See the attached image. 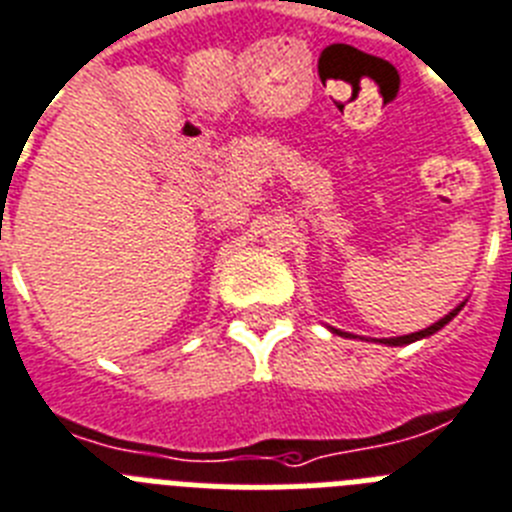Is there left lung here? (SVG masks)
Wrapping results in <instances>:
<instances>
[{
	"mask_svg": "<svg viewBox=\"0 0 512 512\" xmlns=\"http://www.w3.org/2000/svg\"><path fill=\"white\" fill-rule=\"evenodd\" d=\"M464 304H466V301H461V304L456 306V309H451V311H448L446 317H443V319H438V322H435V324H430V327H425V330H420V332H412V335H402V337H384V340H376V342H381V345H389V348H394V345H410V342L425 340V337H430V335H435V332H438V330H443V327H446V324L451 322V319L456 317V314H459L461 309H464ZM330 332H335V335H340V337H355V335H350V332L335 330V327H330Z\"/></svg>",
	"mask_w": 512,
	"mask_h": 512,
	"instance_id": "1",
	"label": "left lung"
}]
</instances>
